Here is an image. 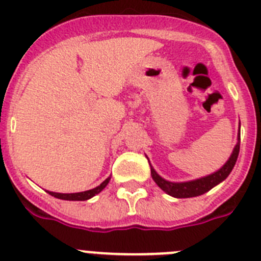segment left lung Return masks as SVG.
<instances>
[{
    "mask_svg": "<svg viewBox=\"0 0 261 261\" xmlns=\"http://www.w3.org/2000/svg\"><path fill=\"white\" fill-rule=\"evenodd\" d=\"M240 140L241 136L238 135V143L237 145H236L230 158L228 160V162H226L219 171L214 172V174L208 175V176L201 177V179L193 180V181L170 182L167 181V180L162 179V177L154 171V169L150 166V174H152L153 180H154L155 184H157L162 191H165L167 194L175 197V198H189V197L201 196V194L208 192L215 186H218L219 182L223 181L224 179H226L228 175L230 174V171H232L233 167H234L236 162H237L238 153H240Z\"/></svg>",
    "mask_w": 261,
    "mask_h": 261,
    "instance_id": "obj_1",
    "label": "left lung"
}]
</instances>
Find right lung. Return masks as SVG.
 Listing matches in <instances>:
<instances>
[{"instance_id":"1","label":"right lung","mask_w":261,"mask_h":261,"mask_svg":"<svg viewBox=\"0 0 261 261\" xmlns=\"http://www.w3.org/2000/svg\"><path fill=\"white\" fill-rule=\"evenodd\" d=\"M109 180H111V176L107 177V179L104 180L103 182H101L100 186L96 187V188L90 189V191H86V192H80V193L65 194V193H54V192H47V193L51 194V196H54V197H55V198L65 199V201H86V199H89V198H91V197H94L95 194L100 193V192L103 191V189L107 187V184H108V182H109Z\"/></svg>"}]
</instances>
